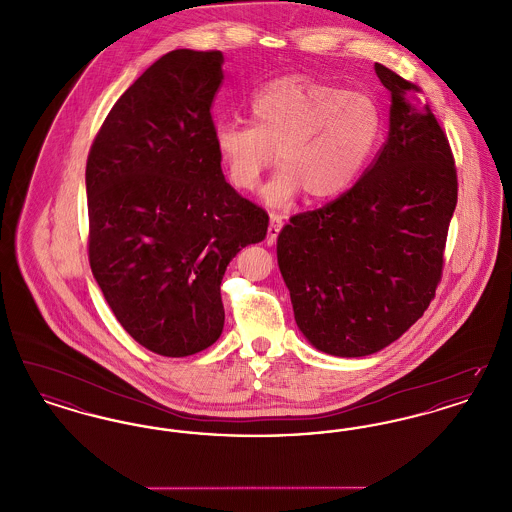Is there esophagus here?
<instances>
[{"instance_id": "1", "label": "esophagus", "mask_w": 512, "mask_h": 512, "mask_svg": "<svg viewBox=\"0 0 512 512\" xmlns=\"http://www.w3.org/2000/svg\"><path fill=\"white\" fill-rule=\"evenodd\" d=\"M282 226H284V222H282V219H280V217H276V215H272V217H270V222H268L267 234L268 245L276 244V238H278V234H280Z\"/></svg>"}]
</instances>
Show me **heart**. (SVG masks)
<instances>
[{
  "label": "heart",
  "mask_w": 512,
  "mask_h": 512,
  "mask_svg": "<svg viewBox=\"0 0 512 512\" xmlns=\"http://www.w3.org/2000/svg\"><path fill=\"white\" fill-rule=\"evenodd\" d=\"M249 124L219 121L213 146L230 186L251 192L274 159L280 165L263 199L284 207L295 195L326 201L343 194L365 167L380 132L372 99L303 74L263 84L249 99Z\"/></svg>",
  "instance_id": "1"
}]
</instances>
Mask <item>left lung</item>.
<instances>
[{
  "mask_svg": "<svg viewBox=\"0 0 512 512\" xmlns=\"http://www.w3.org/2000/svg\"><path fill=\"white\" fill-rule=\"evenodd\" d=\"M390 132L361 180L278 234V267L299 330L318 351L372 355L399 340L436 295L457 205L451 147L420 88L376 63Z\"/></svg>",
  "mask_w": 512,
  "mask_h": 512,
  "instance_id": "1",
  "label": "left lung"
}]
</instances>
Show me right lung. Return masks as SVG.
Instances as JSON below:
<instances>
[{
  "mask_svg": "<svg viewBox=\"0 0 512 512\" xmlns=\"http://www.w3.org/2000/svg\"><path fill=\"white\" fill-rule=\"evenodd\" d=\"M220 51L174 49L109 111L86 163L88 257L122 328L188 357L219 340L228 263L265 240L268 215L238 194L213 146Z\"/></svg>",
  "mask_w": 512,
  "mask_h": 512,
  "instance_id": "right-lung-1",
  "label": "right lung"
}]
</instances>
